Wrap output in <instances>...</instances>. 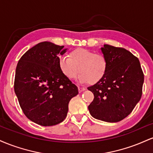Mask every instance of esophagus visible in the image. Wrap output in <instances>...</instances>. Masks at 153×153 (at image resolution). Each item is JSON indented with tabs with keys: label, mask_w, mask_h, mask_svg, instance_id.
Here are the masks:
<instances>
[{
	"label": "esophagus",
	"mask_w": 153,
	"mask_h": 153,
	"mask_svg": "<svg viewBox=\"0 0 153 153\" xmlns=\"http://www.w3.org/2000/svg\"><path fill=\"white\" fill-rule=\"evenodd\" d=\"M85 88L78 86V91H79V93H81V92H82V91H85Z\"/></svg>",
	"instance_id": "1"
}]
</instances>
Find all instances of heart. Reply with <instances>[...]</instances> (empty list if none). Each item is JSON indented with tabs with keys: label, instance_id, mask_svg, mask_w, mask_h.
<instances>
[{
	"label": "heart",
	"instance_id": "obj_1",
	"mask_svg": "<svg viewBox=\"0 0 153 153\" xmlns=\"http://www.w3.org/2000/svg\"><path fill=\"white\" fill-rule=\"evenodd\" d=\"M58 64L59 70L67 78L75 79L79 73V81L89 84L100 81L108 69V61L103 54L85 48L71 50L68 57H59Z\"/></svg>",
	"mask_w": 153,
	"mask_h": 153
}]
</instances>
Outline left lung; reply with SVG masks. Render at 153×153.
I'll return each instance as SVG.
<instances>
[{
	"instance_id": "1",
	"label": "left lung",
	"mask_w": 153,
	"mask_h": 153,
	"mask_svg": "<svg viewBox=\"0 0 153 153\" xmlns=\"http://www.w3.org/2000/svg\"><path fill=\"white\" fill-rule=\"evenodd\" d=\"M101 50L108 69L100 81L88 88L94 95L88 110L95 119L118 122L130 114L141 99L144 74L137 57L126 49L104 45Z\"/></svg>"
}]
</instances>
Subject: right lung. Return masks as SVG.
<instances>
[{
    "label": "right lung",
    "mask_w": 153,
    "mask_h": 153,
    "mask_svg": "<svg viewBox=\"0 0 153 153\" xmlns=\"http://www.w3.org/2000/svg\"><path fill=\"white\" fill-rule=\"evenodd\" d=\"M64 46L50 42L35 45L22 55L16 69L14 91L28 119L41 126L62 122L68 103L78 95V87L59 68V54Z\"/></svg>",
    "instance_id": "obj_1"
}]
</instances>
